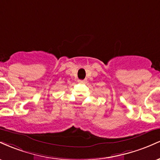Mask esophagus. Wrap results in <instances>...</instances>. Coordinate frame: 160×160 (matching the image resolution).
<instances>
[{
	"instance_id": "34e87169",
	"label": "esophagus",
	"mask_w": 160,
	"mask_h": 160,
	"mask_svg": "<svg viewBox=\"0 0 160 160\" xmlns=\"http://www.w3.org/2000/svg\"><path fill=\"white\" fill-rule=\"evenodd\" d=\"M78 82H80V83H86V82H87V80H79Z\"/></svg>"
}]
</instances>
